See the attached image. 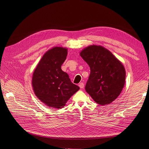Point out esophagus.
Segmentation results:
<instances>
[{
  "label": "esophagus",
  "mask_w": 149,
  "mask_h": 149,
  "mask_svg": "<svg viewBox=\"0 0 149 149\" xmlns=\"http://www.w3.org/2000/svg\"><path fill=\"white\" fill-rule=\"evenodd\" d=\"M79 87L80 88V89H83L84 88V83H80L79 84Z\"/></svg>",
  "instance_id": "obj_1"
}]
</instances>
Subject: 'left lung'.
<instances>
[{
	"mask_svg": "<svg viewBox=\"0 0 149 149\" xmlns=\"http://www.w3.org/2000/svg\"><path fill=\"white\" fill-rule=\"evenodd\" d=\"M90 67L91 74L85 89L97 103H111L121 93L126 80L122 63L104 47L90 45L80 53Z\"/></svg>",
	"mask_w": 149,
	"mask_h": 149,
	"instance_id": "8db88e82",
	"label": "left lung"
}]
</instances>
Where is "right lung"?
<instances>
[{"instance_id":"right-lung-1","label":"right lung","mask_w":149,"mask_h":149,"mask_svg":"<svg viewBox=\"0 0 149 149\" xmlns=\"http://www.w3.org/2000/svg\"><path fill=\"white\" fill-rule=\"evenodd\" d=\"M67 55V48L53 47L46 52L34 70L32 86L35 95L49 107L63 108L80 89L61 70Z\"/></svg>"}]
</instances>
